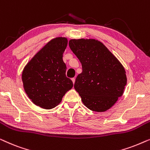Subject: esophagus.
<instances>
[{
    "mask_svg": "<svg viewBox=\"0 0 150 150\" xmlns=\"http://www.w3.org/2000/svg\"><path fill=\"white\" fill-rule=\"evenodd\" d=\"M71 81H72L73 83L74 84V83H75V78H72V79H71Z\"/></svg>",
    "mask_w": 150,
    "mask_h": 150,
    "instance_id": "esophagus-1",
    "label": "esophagus"
}]
</instances>
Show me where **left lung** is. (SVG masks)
I'll return each instance as SVG.
<instances>
[{
    "instance_id": "1",
    "label": "left lung",
    "mask_w": 150,
    "mask_h": 150,
    "mask_svg": "<svg viewBox=\"0 0 150 150\" xmlns=\"http://www.w3.org/2000/svg\"><path fill=\"white\" fill-rule=\"evenodd\" d=\"M69 46L82 64L74 89L84 105L93 111L108 110L124 93L127 83L124 66L98 40L74 39Z\"/></svg>"
}]
</instances>
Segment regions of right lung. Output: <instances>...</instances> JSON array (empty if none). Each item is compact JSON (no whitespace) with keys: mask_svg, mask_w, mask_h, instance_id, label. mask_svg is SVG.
Wrapping results in <instances>:
<instances>
[{"mask_svg":"<svg viewBox=\"0 0 150 150\" xmlns=\"http://www.w3.org/2000/svg\"><path fill=\"white\" fill-rule=\"evenodd\" d=\"M67 45L65 38L52 39L28 62L22 71L24 91L35 105L51 109L73 87L66 77L63 54Z\"/></svg>","mask_w":150,"mask_h":150,"instance_id":"1","label":"right lung"}]
</instances>
